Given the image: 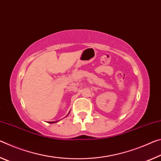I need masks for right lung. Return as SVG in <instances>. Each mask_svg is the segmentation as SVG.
<instances>
[{
	"instance_id": "right-lung-1",
	"label": "right lung",
	"mask_w": 161,
	"mask_h": 161,
	"mask_svg": "<svg viewBox=\"0 0 161 161\" xmlns=\"http://www.w3.org/2000/svg\"><path fill=\"white\" fill-rule=\"evenodd\" d=\"M56 122H58V121H52V122H49V123H56Z\"/></svg>"
}]
</instances>
